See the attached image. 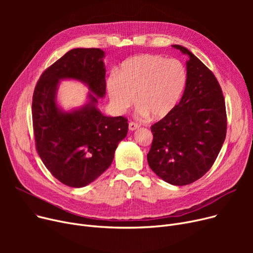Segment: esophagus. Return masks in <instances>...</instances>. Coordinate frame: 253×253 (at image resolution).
<instances>
[{"label":"esophagus","instance_id":"esophagus-1","mask_svg":"<svg viewBox=\"0 0 253 253\" xmlns=\"http://www.w3.org/2000/svg\"><path fill=\"white\" fill-rule=\"evenodd\" d=\"M139 127V125L137 124V123H135V122H130L129 123V130H131V131H133V130H135V129H137Z\"/></svg>","mask_w":253,"mask_h":253}]
</instances>
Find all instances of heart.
Instances as JSON below:
<instances>
[{
  "label": "heart",
  "instance_id": "b5f03b06",
  "mask_svg": "<svg viewBox=\"0 0 253 253\" xmlns=\"http://www.w3.org/2000/svg\"><path fill=\"white\" fill-rule=\"evenodd\" d=\"M188 81L187 69L177 59L142 54L125 60L117 75L106 81L109 96L118 112H125L135 102L142 116L159 120L177 105Z\"/></svg>",
  "mask_w": 253,
  "mask_h": 253
}]
</instances>
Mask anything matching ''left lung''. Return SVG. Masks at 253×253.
Instances as JSON below:
<instances>
[{
    "instance_id": "obj_1",
    "label": "left lung",
    "mask_w": 253,
    "mask_h": 253,
    "mask_svg": "<svg viewBox=\"0 0 253 253\" xmlns=\"http://www.w3.org/2000/svg\"><path fill=\"white\" fill-rule=\"evenodd\" d=\"M172 47L190 56L188 81L174 110L151 127L148 163L164 181L185 185L201 178L215 162L227 134V112L213 73L187 48Z\"/></svg>"
}]
</instances>
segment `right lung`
<instances>
[{
    "label": "right lung",
    "mask_w": 253,
    "mask_h": 253,
    "mask_svg": "<svg viewBox=\"0 0 253 253\" xmlns=\"http://www.w3.org/2000/svg\"><path fill=\"white\" fill-rule=\"evenodd\" d=\"M104 52L76 48L59 58L40 77L32 104L36 149L51 174L65 185L82 188L108 169L119 142L128 132V120L103 116L96 108L105 94ZM75 78L92 92L90 101L71 113L60 111L56 91L60 79Z\"/></svg>",
    "instance_id": "add662e5"
}]
</instances>
